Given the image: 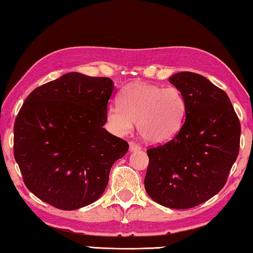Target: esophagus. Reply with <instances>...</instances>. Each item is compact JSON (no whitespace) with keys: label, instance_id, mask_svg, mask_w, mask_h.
Returning <instances> with one entry per match:
<instances>
[{"label":"esophagus","instance_id":"esophagus-1","mask_svg":"<svg viewBox=\"0 0 253 253\" xmlns=\"http://www.w3.org/2000/svg\"><path fill=\"white\" fill-rule=\"evenodd\" d=\"M142 148V146L138 143H135L132 142V140H130L129 142V149L130 151H138V149Z\"/></svg>","mask_w":253,"mask_h":253}]
</instances>
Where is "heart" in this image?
Returning <instances> with one entry per match:
<instances>
[{
	"mask_svg": "<svg viewBox=\"0 0 253 253\" xmlns=\"http://www.w3.org/2000/svg\"><path fill=\"white\" fill-rule=\"evenodd\" d=\"M186 100L178 88L135 83L119 93V105L110 104L107 121L118 134L130 132L137 123L139 134L149 143L172 139L183 126Z\"/></svg>",
	"mask_w": 253,
	"mask_h": 253,
	"instance_id": "b5f03b06",
	"label": "heart"
}]
</instances>
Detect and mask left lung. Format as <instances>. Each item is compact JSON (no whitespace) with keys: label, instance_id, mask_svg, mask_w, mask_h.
<instances>
[{"label":"left lung","instance_id":"left-lung-1","mask_svg":"<svg viewBox=\"0 0 253 253\" xmlns=\"http://www.w3.org/2000/svg\"><path fill=\"white\" fill-rule=\"evenodd\" d=\"M186 100L185 121L168 143L147 149V194L163 207L191 209L223 188L239 155L241 125L226 93L205 77L175 74Z\"/></svg>","mask_w":253,"mask_h":253}]
</instances>
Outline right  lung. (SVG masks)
Returning a JSON list of instances; mask_svg holds the SVG:
<instances>
[{
  "mask_svg": "<svg viewBox=\"0 0 253 253\" xmlns=\"http://www.w3.org/2000/svg\"><path fill=\"white\" fill-rule=\"evenodd\" d=\"M113 81L69 72L34 89L14 122L13 149L30 192L71 211L104 193L129 145L104 125Z\"/></svg>",
  "mask_w": 253,
  "mask_h": 253,
  "instance_id": "add662e5",
  "label": "right lung"
}]
</instances>
